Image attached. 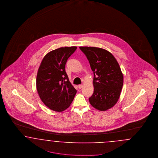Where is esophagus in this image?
Segmentation results:
<instances>
[{"label":"esophagus","instance_id":"34e87169","mask_svg":"<svg viewBox=\"0 0 158 158\" xmlns=\"http://www.w3.org/2000/svg\"><path fill=\"white\" fill-rule=\"evenodd\" d=\"M78 88H79L80 89H82L83 85H82V84H80V85H78Z\"/></svg>","mask_w":158,"mask_h":158}]
</instances>
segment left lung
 Wrapping results in <instances>:
<instances>
[{"instance_id":"obj_1","label":"left lung","mask_w":158,"mask_h":158,"mask_svg":"<svg viewBox=\"0 0 158 158\" xmlns=\"http://www.w3.org/2000/svg\"><path fill=\"white\" fill-rule=\"evenodd\" d=\"M93 71L94 92L91 105L100 111L108 110L117 102L123 85V76L116 58L102 48L80 47Z\"/></svg>"}]
</instances>
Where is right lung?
I'll return each mask as SVG.
<instances>
[{"mask_svg": "<svg viewBox=\"0 0 158 158\" xmlns=\"http://www.w3.org/2000/svg\"><path fill=\"white\" fill-rule=\"evenodd\" d=\"M76 47H61L44 56L36 77V89L42 102L51 110L60 112L67 109L77 90L69 82L65 66Z\"/></svg>", "mask_w": 158, "mask_h": 158, "instance_id": "right-lung-1", "label": "right lung"}]
</instances>
